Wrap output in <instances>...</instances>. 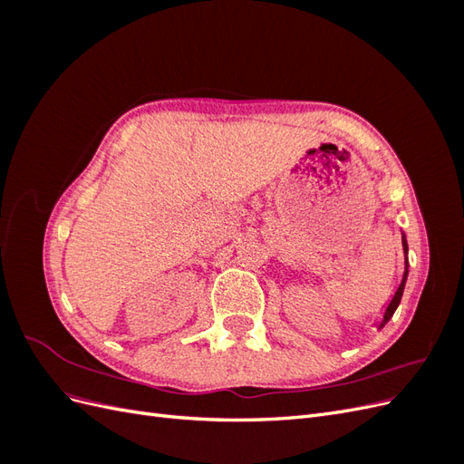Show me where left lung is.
<instances>
[{"label":"left lung","instance_id":"left-lung-1","mask_svg":"<svg viewBox=\"0 0 464 464\" xmlns=\"http://www.w3.org/2000/svg\"><path fill=\"white\" fill-rule=\"evenodd\" d=\"M402 249H404V273H402V280H401V285H399V288H397V292H395V296H392L391 302L387 304L383 319H382V323H379V325H377V329H383L385 323L392 317V314H395V310H397L399 304H401V298H402L404 285H406V276H409V259H406V254H409V244H406L404 234H402Z\"/></svg>","mask_w":464,"mask_h":464}]
</instances>
